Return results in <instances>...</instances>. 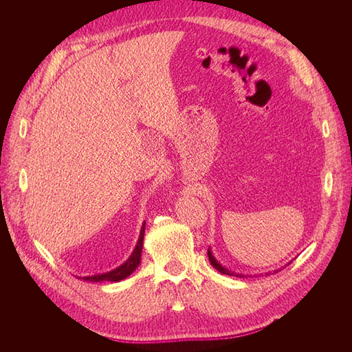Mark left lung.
<instances>
[{
	"label": "left lung",
	"instance_id": "left-lung-1",
	"mask_svg": "<svg viewBox=\"0 0 352 352\" xmlns=\"http://www.w3.org/2000/svg\"><path fill=\"white\" fill-rule=\"evenodd\" d=\"M208 260H210V263H211V265L212 267H214L216 270H219L220 273H223V274H229V276H236V278H245L243 274H239V273H235V272H230V270H228V269H225L223 267V265L212 257V254H211V250H208Z\"/></svg>",
	"mask_w": 352,
	"mask_h": 352
}]
</instances>
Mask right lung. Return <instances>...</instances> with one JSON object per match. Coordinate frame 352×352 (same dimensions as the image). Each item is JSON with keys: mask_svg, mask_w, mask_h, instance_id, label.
<instances>
[{"mask_svg": "<svg viewBox=\"0 0 352 352\" xmlns=\"http://www.w3.org/2000/svg\"><path fill=\"white\" fill-rule=\"evenodd\" d=\"M144 233H145V221L141 228V233H140V239H138L136 247L133 250V252L131 254V257L127 258L122 265L119 267L107 272V273H102V274H94V276H87V278H83V280H89V282H102V280H107V282H120L123 279H126L127 276H131L138 265L141 263V252H142V245H144Z\"/></svg>", "mask_w": 352, "mask_h": 352, "instance_id": "add662e5", "label": "right lung"}]
</instances>
